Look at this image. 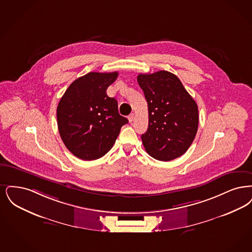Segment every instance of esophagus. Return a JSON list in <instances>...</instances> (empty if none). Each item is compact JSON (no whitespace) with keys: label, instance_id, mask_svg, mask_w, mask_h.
Instances as JSON below:
<instances>
[{"label":"esophagus","instance_id":"obj_1","mask_svg":"<svg viewBox=\"0 0 252 252\" xmlns=\"http://www.w3.org/2000/svg\"><path fill=\"white\" fill-rule=\"evenodd\" d=\"M134 117H135V116H134V114H131V115L128 117V120H129L130 122H132L133 120H134Z\"/></svg>","mask_w":252,"mask_h":252}]
</instances>
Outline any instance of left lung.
<instances>
[{
  "label": "left lung",
  "instance_id": "1",
  "mask_svg": "<svg viewBox=\"0 0 252 252\" xmlns=\"http://www.w3.org/2000/svg\"><path fill=\"white\" fill-rule=\"evenodd\" d=\"M137 82L148 102L149 126L141 135L146 152L159 161L186 154L198 126L197 103L175 74L160 70L138 74Z\"/></svg>",
  "mask_w": 252,
  "mask_h": 252
}]
</instances>
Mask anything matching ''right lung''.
<instances>
[{
  "label": "right lung",
  "mask_w": 252,
  "mask_h": 252,
  "mask_svg": "<svg viewBox=\"0 0 252 252\" xmlns=\"http://www.w3.org/2000/svg\"><path fill=\"white\" fill-rule=\"evenodd\" d=\"M119 72H89L76 79L60 99L56 116L60 136L78 158L91 161L107 154L128 120L106 90Z\"/></svg>",
  "instance_id": "1"
}]
</instances>
